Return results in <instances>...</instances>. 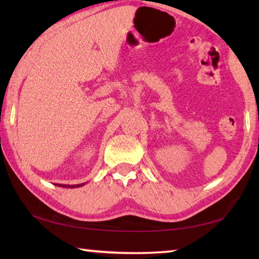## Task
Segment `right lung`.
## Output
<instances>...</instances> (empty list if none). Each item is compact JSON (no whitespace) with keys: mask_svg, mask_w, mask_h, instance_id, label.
Segmentation results:
<instances>
[{"mask_svg":"<svg viewBox=\"0 0 259 259\" xmlns=\"http://www.w3.org/2000/svg\"><path fill=\"white\" fill-rule=\"evenodd\" d=\"M55 185L59 186V187H67V188H75V187H80L84 185V183L82 184H77V185H63V184H55Z\"/></svg>","mask_w":259,"mask_h":259,"instance_id":"add662e5","label":"right lung"}]
</instances>
